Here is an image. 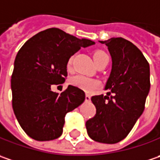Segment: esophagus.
<instances>
[{
  "label": "esophagus",
  "mask_w": 160,
  "mask_h": 160,
  "mask_svg": "<svg viewBox=\"0 0 160 160\" xmlns=\"http://www.w3.org/2000/svg\"><path fill=\"white\" fill-rule=\"evenodd\" d=\"M90 99H91V97H90L89 95L86 94V96H85V100L87 101V102H88V101H90Z\"/></svg>",
  "instance_id": "esophagus-1"
}]
</instances>
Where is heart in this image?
Listing matches in <instances>:
<instances>
[{"label":"heart","instance_id":"heart-1","mask_svg":"<svg viewBox=\"0 0 160 160\" xmlns=\"http://www.w3.org/2000/svg\"><path fill=\"white\" fill-rule=\"evenodd\" d=\"M108 55L102 51H97L93 53V59L95 63L97 64L100 61L107 57ZM72 56L68 60V66H70L72 62ZM70 84L72 85L74 87L78 88L81 90H84L86 92H91L96 88L98 87V81L94 79L88 78L87 76L84 75H75L70 79Z\"/></svg>","mask_w":160,"mask_h":160}]
</instances>
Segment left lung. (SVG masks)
<instances>
[{"instance_id": "obj_1", "label": "left lung", "mask_w": 160, "mask_h": 160, "mask_svg": "<svg viewBox=\"0 0 160 160\" xmlns=\"http://www.w3.org/2000/svg\"><path fill=\"white\" fill-rule=\"evenodd\" d=\"M108 46L112 69L106 96L91 98L97 113L86 122L88 136L98 142L114 144L123 140L144 110L150 88L149 64L141 50L122 38L99 41ZM112 93L113 96L109 97Z\"/></svg>"}]
</instances>
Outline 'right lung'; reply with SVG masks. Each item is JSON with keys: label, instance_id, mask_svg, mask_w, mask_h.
Instances as JSON below:
<instances>
[{"label": "right lung", "instance_id": "1", "mask_svg": "<svg viewBox=\"0 0 160 160\" xmlns=\"http://www.w3.org/2000/svg\"><path fill=\"white\" fill-rule=\"evenodd\" d=\"M92 45L89 39L52 28L32 37L18 51L11 76L12 108L30 138L39 142L59 138L65 115L84 102L85 93L78 88L69 85L59 94L51 87L65 81L71 56Z\"/></svg>", "mask_w": 160, "mask_h": 160}]
</instances>
